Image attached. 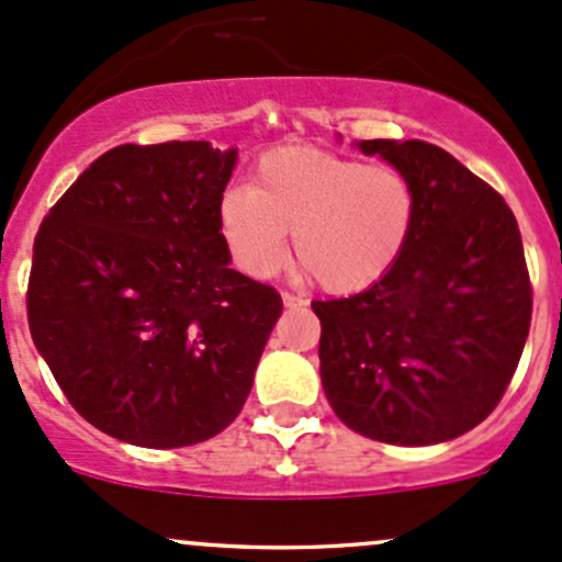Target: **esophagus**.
<instances>
[{
	"mask_svg": "<svg viewBox=\"0 0 562 562\" xmlns=\"http://www.w3.org/2000/svg\"><path fill=\"white\" fill-rule=\"evenodd\" d=\"M281 300H283V305H286V307L305 305V300H303V297H297V294H292V292H283V294H281Z\"/></svg>",
	"mask_w": 562,
	"mask_h": 562,
	"instance_id": "esophagus-1",
	"label": "esophagus"
}]
</instances>
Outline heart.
Wrapping results in <instances>:
<instances>
[{"label": "heart", "mask_w": 562, "mask_h": 562, "mask_svg": "<svg viewBox=\"0 0 562 562\" xmlns=\"http://www.w3.org/2000/svg\"><path fill=\"white\" fill-rule=\"evenodd\" d=\"M418 222V192L391 166L318 147L262 155L249 190L231 187L220 227L251 279H273L294 255L329 294H356L400 262Z\"/></svg>", "instance_id": "heart-1"}]
</instances>
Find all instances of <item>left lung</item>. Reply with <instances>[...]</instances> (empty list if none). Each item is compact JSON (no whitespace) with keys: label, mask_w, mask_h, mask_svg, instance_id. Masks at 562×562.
<instances>
[{"label":"left lung","mask_w":562,"mask_h":562,"mask_svg":"<svg viewBox=\"0 0 562 562\" xmlns=\"http://www.w3.org/2000/svg\"><path fill=\"white\" fill-rule=\"evenodd\" d=\"M359 149L413 182L418 222L378 283L313 303L324 394L361 437L448 442L496 409L528 340L520 227L504 198L442 147L370 138Z\"/></svg>","instance_id":"obj_1"}]
</instances>
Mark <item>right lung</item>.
<instances>
[{
  "label": "right lung",
  "mask_w": 562,
  "mask_h": 562,
  "mask_svg": "<svg viewBox=\"0 0 562 562\" xmlns=\"http://www.w3.org/2000/svg\"><path fill=\"white\" fill-rule=\"evenodd\" d=\"M238 149L123 144L42 220L29 329L71 407L138 448H187L235 420L281 294L231 268L220 201Z\"/></svg>",
  "instance_id": "right-lung-1"
}]
</instances>
